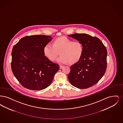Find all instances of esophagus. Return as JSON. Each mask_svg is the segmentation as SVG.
Instances as JSON below:
<instances>
[{"instance_id":"1","label":"esophagus","mask_w":123,"mask_h":123,"mask_svg":"<svg viewBox=\"0 0 123 123\" xmlns=\"http://www.w3.org/2000/svg\"><path fill=\"white\" fill-rule=\"evenodd\" d=\"M63 65H59V68H60V69H62L63 68Z\"/></svg>"}]
</instances>
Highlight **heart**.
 <instances>
[{
	"label": "heart",
	"instance_id": "obj_1",
	"mask_svg": "<svg viewBox=\"0 0 123 123\" xmlns=\"http://www.w3.org/2000/svg\"><path fill=\"white\" fill-rule=\"evenodd\" d=\"M60 52V56L56 59V62L60 64L68 63L75 64L81 59L83 47L82 43L73 40L65 37L56 38L53 44L47 43L43 48V53L47 59L54 61Z\"/></svg>",
	"mask_w": 123,
	"mask_h": 123
}]
</instances>
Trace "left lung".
<instances>
[{
  "label": "left lung",
  "instance_id": "1",
  "mask_svg": "<svg viewBox=\"0 0 123 123\" xmlns=\"http://www.w3.org/2000/svg\"><path fill=\"white\" fill-rule=\"evenodd\" d=\"M68 36L81 42L83 47L81 59L70 66L69 80L71 85L78 88H89L99 82L105 73L106 49L99 39L88 34Z\"/></svg>",
  "mask_w": 123,
  "mask_h": 123
}]
</instances>
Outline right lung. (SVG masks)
I'll return each mask as SVG.
<instances>
[{
  "label": "right lung",
  "instance_id": "add662e5",
  "mask_svg": "<svg viewBox=\"0 0 123 123\" xmlns=\"http://www.w3.org/2000/svg\"><path fill=\"white\" fill-rule=\"evenodd\" d=\"M52 39L47 35L25 36L13 47L12 71L24 87L41 90L51 84L59 67L45 56L43 48Z\"/></svg>",
  "mask_w": 123,
  "mask_h": 123
}]
</instances>
